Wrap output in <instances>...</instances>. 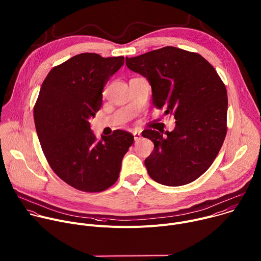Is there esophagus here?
<instances>
[{
	"mask_svg": "<svg viewBox=\"0 0 261 261\" xmlns=\"http://www.w3.org/2000/svg\"><path fill=\"white\" fill-rule=\"evenodd\" d=\"M134 139H135V141H139L141 139V134L138 132L134 133Z\"/></svg>",
	"mask_w": 261,
	"mask_h": 261,
	"instance_id": "esophagus-1",
	"label": "esophagus"
}]
</instances>
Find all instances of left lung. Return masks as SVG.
<instances>
[{"label": "left lung", "instance_id": "1", "mask_svg": "<svg viewBox=\"0 0 261 261\" xmlns=\"http://www.w3.org/2000/svg\"><path fill=\"white\" fill-rule=\"evenodd\" d=\"M129 70L146 77L156 108L173 114V132L146 129L154 143L145 160L149 176L167 186H181L211 167L227 132V91L214 67L196 52L173 46L126 58Z\"/></svg>", "mask_w": 261, "mask_h": 261}]
</instances>
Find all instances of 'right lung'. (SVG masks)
I'll return each mask as SVG.
<instances>
[{"label":"right lung","instance_id":"add662e5","mask_svg":"<svg viewBox=\"0 0 261 261\" xmlns=\"http://www.w3.org/2000/svg\"><path fill=\"white\" fill-rule=\"evenodd\" d=\"M124 63L123 57L81 54L52 68L34 107L37 135L45 158L70 186L100 192L118 179L134 136L116 129L97 140L90 129L102 101V89Z\"/></svg>","mask_w":261,"mask_h":261}]
</instances>
